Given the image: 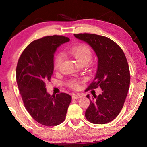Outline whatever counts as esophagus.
<instances>
[{"mask_svg":"<svg viewBox=\"0 0 147 147\" xmlns=\"http://www.w3.org/2000/svg\"><path fill=\"white\" fill-rule=\"evenodd\" d=\"M82 97V95L80 94H73V96H72V98L73 99H76V98H80Z\"/></svg>","mask_w":147,"mask_h":147,"instance_id":"obj_1","label":"esophagus"}]
</instances>
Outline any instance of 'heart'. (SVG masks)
<instances>
[{"mask_svg":"<svg viewBox=\"0 0 147 147\" xmlns=\"http://www.w3.org/2000/svg\"><path fill=\"white\" fill-rule=\"evenodd\" d=\"M69 53L73 56L80 64H88L93 56L91 48L86 44H80L72 47L69 50ZM63 58V54L61 53L58 54L56 56L54 60V68L58 69L59 67ZM70 86L73 88H76L78 87V82L76 80H73L70 82Z\"/></svg>","mask_w":147,"mask_h":147,"instance_id":"1","label":"heart"}]
</instances>
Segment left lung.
Returning a JSON list of instances; mask_svg holds the SVG:
<instances>
[{
    "label": "left lung",
    "instance_id": "left-lung-1",
    "mask_svg": "<svg viewBox=\"0 0 147 147\" xmlns=\"http://www.w3.org/2000/svg\"><path fill=\"white\" fill-rule=\"evenodd\" d=\"M91 47L98 58L94 80L86 91L100 87L102 94L90 100L85 116L93 124H106L115 119L123 108L130 88L127 59L117 44L106 37L92 34H74ZM87 97L89 99V95Z\"/></svg>",
    "mask_w": 147,
    "mask_h": 147
}]
</instances>
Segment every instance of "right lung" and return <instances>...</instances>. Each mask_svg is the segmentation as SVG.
<instances>
[{"label":"right lung","instance_id":"right-lung-1","mask_svg":"<svg viewBox=\"0 0 147 147\" xmlns=\"http://www.w3.org/2000/svg\"><path fill=\"white\" fill-rule=\"evenodd\" d=\"M69 41L68 38L55 35L32 41L22 53L17 65V83L24 105L35 121L46 126L63 123L71 102L69 94L51 95L45 88V82L53 74L57 48Z\"/></svg>","mask_w":147,"mask_h":147}]
</instances>
